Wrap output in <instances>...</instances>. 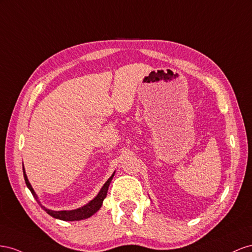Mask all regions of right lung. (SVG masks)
I'll use <instances>...</instances> for the list:
<instances>
[{
	"label": "right lung",
	"instance_id": "right-lung-1",
	"mask_svg": "<svg viewBox=\"0 0 252 252\" xmlns=\"http://www.w3.org/2000/svg\"><path fill=\"white\" fill-rule=\"evenodd\" d=\"M23 174H24V179H25V183H26V186L28 187V189L31 190L32 194L33 195V197L35 198V200H37V202H38V204H40V206L50 215V217H53L55 219H58V220H61L73 221V220H80L89 219V218L92 217L93 214L96 213L100 209V208H101L102 203H103V199L106 197V193H107V190H109V186H110V184L112 182L115 172L112 174V176L109 179H107L106 183L103 185V187L101 188V190L99 191L98 195L94 199H92L89 204H86L85 206H83L81 208H78V209L69 210V211H66V210L54 211V210L46 209L44 206H42L41 203H40V200L38 199L37 194H35V192L32 189L31 183L28 182V178H27V175H26L25 170H24V166H23Z\"/></svg>",
	"mask_w": 252,
	"mask_h": 252
}]
</instances>
